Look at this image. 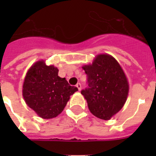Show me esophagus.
Returning a JSON list of instances; mask_svg holds the SVG:
<instances>
[{"mask_svg":"<svg viewBox=\"0 0 156 156\" xmlns=\"http://www.w3.org/2000/svg\"><path fill=\"white\" fill-rule=\"evenodd\" d=\"M76 87L78 88V90H81V84H80V83H77V84L76 85Z\"/></svg>","mask_w":156,"mask_h":156,"instance_id":"esophagus-1","label":"esophagus"}]
</instances>
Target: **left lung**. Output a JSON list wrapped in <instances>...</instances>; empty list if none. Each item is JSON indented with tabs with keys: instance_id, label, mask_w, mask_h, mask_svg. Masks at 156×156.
<instances>
[{
	"instance_id": "8db88e82",
	"label": "left lung",
	"mask_w": 156,
	"mask_h": 156,
	"mask_svg": "<svg viewBox=\"0 0 156 156\" xmlns=\"http://www.w3.org/2000/svg\"><path fill=\"white\" fill-rule=\"evenodd\" d=\"M88 87L81 90L89 110L99 119L108 120L124 105L129 84L124 72L112 56H96L91 65L83 66Z\"/></svg>"
}]
</instances>
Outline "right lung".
Masks as SVG:
<instances>
[{"label":"right lung","mask_w":156,"mask_h":156,"mask_svg":"<svg viewBox=\"0 0 156 156\" xmlns=\"http://www.w3.org/2000/svg\"><path fill=\"white\" fill-rule=\"evenodd\" d=\"M58 73V68L47 66L41 60L30 67L25 77L23 98L27 105L43 119H51L59 115L70 96L78 90Z\"/></svg>","instance_id":"right-lung-1"}]
</instances>
